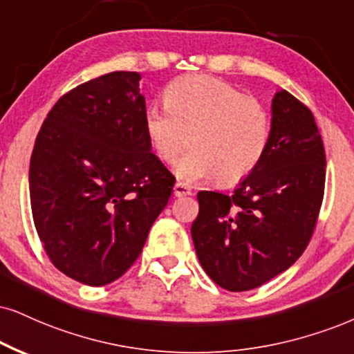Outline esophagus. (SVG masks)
<instances>
[{"mask_svg":"<svg viewBox=\"0 0 354 354\" xmlns=\"http://www.w3.org/2000/svg\"><path fill=\"white\" fill-rule=\"evenodd\" d=\"M174 195L176 197H187V195H192V190L184 184H176L174 185Z\"/></svg>","mask_w":354,"mask_h":354,"instance_id":"obj_1","label":"esophagus"}]
</instances>
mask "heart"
<instances>
[{
	"mask_svg": "<svg viewBox=\"0 0 354 354\" xmlns=\"http://www.w3.org/2000/svg\"><path fill=\"white\" fill-rule=\"evenodd\" d=\"M144 129L164 162L176 160L189 142L192 149L176 167L180 180L216 177L220 184L233 185L263 160L270 139V116L256 98L228 82L185 75L167 86L165 106L146 108Z\"/></svg>",
	"mask_w": 354,
	"mask_h": 354,
	"instance_id": "b5f03b06",
	"label": "heart"
}]
</instances>
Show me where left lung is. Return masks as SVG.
<instances>
[{
  "label": "left lung",
  "mask_w": 354,
  "mask_h": 354,
  "mask_svg": "<svg viewBox=\"0 0 354 354\" xmlns=\"http://www.w3.org/2000/svg\"><path fill=\"white\" fill-rule=\"evenodd\" d=\"M270 139L233 195L198 192L192 223L205 272L231 292L251 290L290 268L310 241L325 189L324 141L312 111L289 91L270 104Z\"/></svg>",
  "instance_id": "left-lung-1"
}]
</instances>
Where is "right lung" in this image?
<instances>
[{
  "instance_id": "right-lung-1",
  "label": "right lung",
  "mask_w": 354,
  "mask_h": 354,
  "mask_svg": "<svg viewBox=\"0 0 354 354\" xmlns=\"http://www.w3.org/2000/svg\"><path fill=\"white\" fill-rule=\"evenodd\" d=\"M138 72H111L54 104L29 165L34 225L60 272L106 286L141 254L172 194V174L151 152Z\"/></svg>"
}]
</instances>
